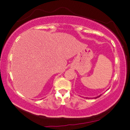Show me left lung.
<instances>
[{"label":"left lung","instance_id":"1","mask_svg":"<svg viewBox=\"0 0 130 130\" xmlns=\"http://www.w3.org/2000/svg\"><path fill=\"white\" fill-rule=\"evenodd\" d=\"M100 96H101V95H99V96H98V97H96V98H95V99H96V98H98V97H100ZM87 98V99H88V98ZM88 99H89V98H88Z\"/></svg>","mask_w":130,"mask_h":130}]
</instances>
